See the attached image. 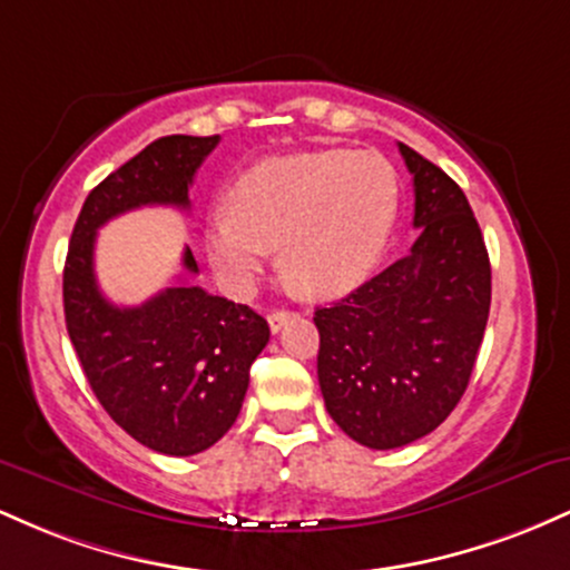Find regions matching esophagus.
Masks as SVG:
<instances>
[{"instance_id":"obj_1","label":"esophagus","mask_w":570,"mask_h":570,"mask_svg":"<svg viewBox=\"0 0 570 570\" xmlns=\"http://www.w3.org/2000/svg\"><path fill=\"white\" fill-rule=\"evenodd\" d=\"M294 318V313L289 311H271V316H267V324H271L273 332H281L286 324H289Z\"/></svg>"}]
</instances>
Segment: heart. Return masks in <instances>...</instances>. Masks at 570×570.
<instances>
[{
	"label": "heart",
	"mask_w": 570,
	"mask_h": 570,
	"mask_svg": "<svg viewBox=\"0 0 570 570\" xmlns=\"http://www.w3.org/2000/svg\"><path fill=\"white\" fill-rule=\"evenodd\" d=\"M399 212L394 166L377 153L318 149L254 163L227 206L206 217V254L222 284L252 292L273 246L307 294H340L381 265Z\"/></svg>",
	"instance_id": "b5f03b06"
}]
</instances>
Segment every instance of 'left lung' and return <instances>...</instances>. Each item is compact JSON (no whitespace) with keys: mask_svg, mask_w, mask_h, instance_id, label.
Here are the masks:
<instances>
[{"mask_svg":"<svg viewBox=\"0 0 570 570\" xmlns=\"http://www.w3.org/2000/svg\"><path fill=\"white\" fill-rule=\"evenodd\" d=\"M415 189L407 257L330 307H316L318 385L351 440L394 450L461 402L490 313V259L463 189L399 144Z\"/></svg>","mask_w":570,"mask_h":570,"instance_id":"obj_1","label":"left lung"}]
</instances>
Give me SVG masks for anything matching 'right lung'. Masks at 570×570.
Listing matches in <instances>:
<instances>
[{"instance_id": "obj_1", "label": "right lung", "mask_w": 570, "mask_h": 570, "mask_svg": "<svg viewBox=\"0 0 570 570\" xmlns=\"http://www.w3.org/2000/svg\"><path fill=\"white\" fill-rule=\"evenodd\" d=\"M217 144L163 136L109 174L85 198L63 265L67 330L90 389L117 426L163 455L203 453L227 434L271 326L185 281L136 307L112 305L96 284V233L130 208H189L193 176ZM181 265L198 273L189 246Z\"/></svg>"}]
</instances>
